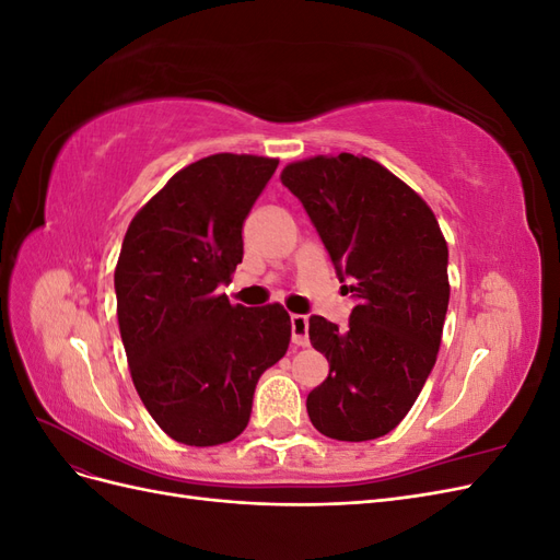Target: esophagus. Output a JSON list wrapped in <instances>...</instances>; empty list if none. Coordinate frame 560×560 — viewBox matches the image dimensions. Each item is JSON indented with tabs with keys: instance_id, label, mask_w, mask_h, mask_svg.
Returning a JSON list of instances; mask_svg holds the SVG:
<instances>
[{
	"instance_id": "34e87169",
	"label": "esophagus",
	"mask_w": 560,
	"mask_h": 560,
	"mask_svg": "<svg viewBox=\"0 0 560 560\" xmlns=\"http://www.w3.org/2000/svg\"><path fill=\"white\" fill-rule=\"evenodd\" d=\"M292 343L294 346H308L311 338H308V319L306 315H292Z\"/></svg>"
}]
</instances>
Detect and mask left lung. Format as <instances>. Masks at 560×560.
Listing matches in <instances>:
<instances>
[{
    "label": "left lung",
    "mask_w": 560,
    "mask_h": 560,
    "mask_svg": "<svg viewBox=\"0 0 560 560\" xmlns=\"http://www.w3.org/2000/svg\"><path fill=\"white\" fill-rule=\"evenodd\" d=\"M280 179L358 299L343 329L311 317V343L329 362L306 399L311 422L338 442L378 439L409 413L436 362L451 294L444 233L409 184L366 156L296 161Z\"/></svg>",
    "instance_id": "8db88e82"
}]
</instances>
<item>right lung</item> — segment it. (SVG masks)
Instances as JSON below:
<instances>
[{"mask_svg": "<svg viewBox=\"0 0 560 560\" xmlns=\"http://www.w3.org/2000/svg\"><path fill=\"white\" fill-rule=\"evenodd\" d=\"M278 159L214 154L182 167L132 217L114 270L130 376L159 428L217 446L249 422L254 387L290 346L280 303L245 308L219 287L243 261V224Z\"/></svg>", "mask_w": 560, "mask_h": 560, "instance_id": "right-lung-1", "label": "right lung"}]
</instances>
